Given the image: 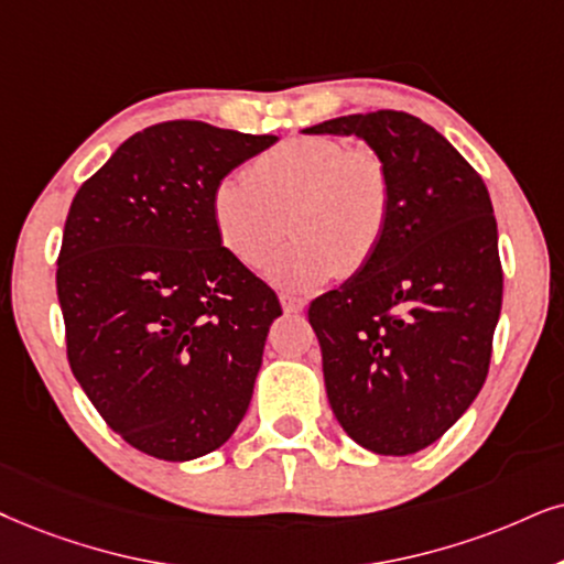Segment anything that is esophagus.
Returning a JSON list of instances; mask_svg holds the SVG:
<instances>
[{
  "label": "esophagus",
  "mask_w": 564,
  "mask_h": 564,
  "mask_svg": "<svg viewBox=\"0 0 564 564\" xmlns=\"http://www.w3.org/2000/svg\"><path fill=\"white\" fill-rule=\"evenodd\" d=\"M281 306H283V312H286V315H299V312H304V302H302V299H296V296L283 294Z\"/></svg>",
  "instance_id": "34e87169"
}]
</instances>
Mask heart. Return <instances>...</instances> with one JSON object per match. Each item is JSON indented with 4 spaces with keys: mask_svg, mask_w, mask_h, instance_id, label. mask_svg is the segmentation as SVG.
I'll return each instance as SVG.
<instances>
[{
    "mask_svg": "<svg viewBox=\"0 0 564 564\" xmlns=\"http://www.w3.org/2000/svg\"><path fill=\"white\" fill-rule=\"evenodd\" d=\"M393 184L372 148L338 138H289L210 195L220 245L247 268L265 265L283 237L268 278L291 294L315 291L335 275H354L375 258L388 231Z\"/></svg>",
    "mask_w": 564,
    "mask_h": 564,
    "instance_id": "b5f03b06",
    "label": "heart"
}]
</instances>
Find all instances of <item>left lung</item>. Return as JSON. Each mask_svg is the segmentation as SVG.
<instances>
[{
  "instance_id": "left-lung-1",
  "label": "left lung",
  "mask_w": 564,
  "mask_h": 564,
  "mask_svg": "<svg viewBox=\"0 0 564 564\" xmlns=\"http://www.w3.org/2000/svg\"><path fill=\"white\" fill-rule=\"evenodd\" d=\"M356 134L393 184L375 258L310 304L330 409L377 455L440 440L479 395L502 310L497 220L487 184L442 134L405 111L306 127Z\"/></svg>"
}]
</instances>
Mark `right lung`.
<instances>
[{"mask_svg":"<svg viewBox=\"0 0 564 564\" xmlns=\"http://www.w3.org/2000/svg\"><path fill=\"white\" fill-rule=\"evenodd\" d=\"M275 140L153 124L69 205L56 260L69 367L104 422L153 458L213 453L252 401L281 304L220 245L210 195Z\"/></svg>","mask_w":564,"mask_h":564,"instance_id":"1","label":"right lung"}]
</instances>
